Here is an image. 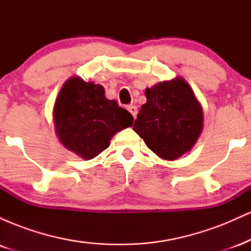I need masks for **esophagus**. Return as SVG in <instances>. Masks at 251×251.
I'll return each instance as SVG.
<instances>
[{
	"mask_svg": "<svg viewBox=\"0 0 251 251\" xmlns=\"http://www.w3.org/2000/svg\"><path fill=\"white\" fill-rule=\"evenodd\" d=\"M127 111L129 112V113L132 114V117H133V118L137 117L138 109H137V107H135V106H133V105H128V106H127Z\"/></svg>",
	"mask_w": 251,
	"mask_h": 251,
	"instance_id": "obj_1",
	"label": "esophagus"
}]
</instances>
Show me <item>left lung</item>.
Wrapping results in <instances>:
<instances>
[{
	"instance_id": "8db88e82",
	"label": "left lung",
	"mask_w": 251,
	"mask_h": 251,
	"mask_svg": "<svg viewBox=\"0 0 251 251\" xmlns=\"http://www.w3.org/2000/svg\"><path fill=\"white\" fill-rule=\"evenodd\" d=\"M145 97L133 129L160 158L177 159L194 146L203 128L200 102L181 77L146 88Z\"/></svg>"
}]
</instances>
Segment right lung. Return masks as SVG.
<instances>
[{
	"mask_svg": "<svg viewBox=\"0 0 251 251\" xmlns=\"http://www.w3.org/2000/svg\"><path fill=\"white\" fill-rule=\"evenodd\" d=\"M54 123L63 146L88 160L107 149L117 132L132 126L133 117L108 100L101 85L74 76L60 91Z\"/></svg>",
	"mask_w": 251,
	"mask_h": 251,
	"instance_id": "obj_1",
	"label": "right lung"
}]
</instances>
